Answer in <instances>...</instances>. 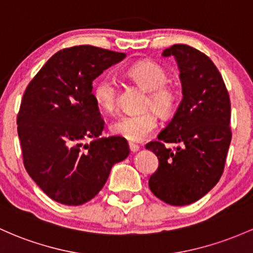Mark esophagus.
Segmentation results:
<instances>
[{"instance_id": "34e87169", "label": "esophagus", "mask_w": 253, "mask_h": 253, "mask_svg": "<svg viewBox=\"0 0 253 253\" xmlns=\"http://www.w3.org/2000/svg\"><path fill=\"white\" fill-rule=\"evenodd\" d=\"M129 150H131L132 152H137V151H139V145H137V144L129 143Z\"/></svg>"}]
</instances>
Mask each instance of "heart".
<instances>
[{
	"label": "heart",
	"instance_id": "obj_1",
	"mask_svg": "<svg viewBox=\"0 0 253 253\" xmlns=\"http://www.w3.org/2000/svg\"><path fill=\"white\" fill-rule=\"evenodd\" d=\"M126 77L148 91L141 114H125L110 124L114 134L129 141H141L156 129L158 115L170 118L179 108L181 93L176 85L168 83L169 72L158 62L143 60L133 63L125 72ZM93 98L104 112H113L118 104V85L113 78H99L93 86Z\"/></svg>",
	"mask_w": 253,
	"mask_h": 253
}]
</instances>
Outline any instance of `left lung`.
<instances>
[{"instance_id": "1", "label": "left lung", "mask_w": 253, "mask_h": 253, "mask_svg": "<svg viewBox=\"0 0 253 253\" xmlns=\"http://www.w3.org/2000/svg\"><path fill=\"white\" fill-rule=\"evenodd\" d=\"M175 57L182 99L175 115L145 148L158 158L150 176L151 192L170 205H187L205 196L223 173L230 140V99L217 67L207 55L174 44L163 56ZM167 142L178 146L169 149Z\"/></svg>"}]
</instances>
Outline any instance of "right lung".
Here are the masks:
<instances>
[{
  "label": "right lung",
  "mask_w": 253,
  "mask_h": 253,
  "mask_svg": "<svg viewBox=\"0 0 253 253\" xmlns=\"http://www.w3.org/2000/svg\"><path fill=\"white\" fill-rule=\"evenodd\" d=\"M126 54L92 45L57 51L27 85L16 124L24 166L46 196L82 205L102 190L110 169L129 155L122 137L101 138L104 120L92 82ZM92 137L93 141H84Z\"/></svg>",
  "instance_id": "add662e5"
}]
</instances>
